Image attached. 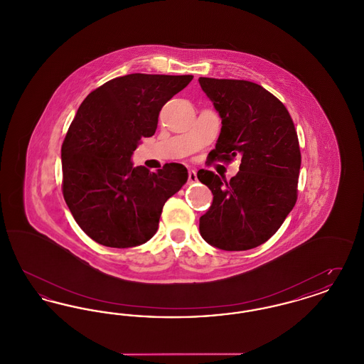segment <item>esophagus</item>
<instances>
[{
	"label": "esophagus",
	"instance_id": "obj_1",
	"mask_svg": "<svg viewBox=\"0 0 364 364\" xmlns=\"http://www.w3.org/2000/svg\"><path fill=\"white\" fill-rule=\"evenodd\" d=\"M196 180H198V177H196V171L195 169H190L188 171V183L192 184V183H196Z\"/></svg>",
	"mask_w": 364,
	"mask_h": 364
}]
</instances>
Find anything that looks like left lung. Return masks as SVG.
I'll list each match as a JSON object with an SVG mask.
<instances>
[{
	"mask_svg": "<svg viewBox=\"0 0 364 364\" xmlns=\"http://www.w3.org/2000/svg\"><path fill=\"white\" fill-rule=\"evenodd\" d=\"M223 128L211 159L242 158L229 181L200 169L198 178L213 192L199 220L206 242L224 251H245L267 242L297 199L300 147L284 104L263 87L235 79L199 77Z\"/></svg>",
	"mask_w": 364,
	"mask_h": 364,
	"instance_id": "1",
	"label": "left lung"
}]
</instances>
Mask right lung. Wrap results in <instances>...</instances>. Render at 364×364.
<instances>
[{"label":"right lung","instance_id":"add662e5","mask_svg":"<svg viewBox=\"0 0 364 364\" xmlns=\"http://www.w3.org/2000/svg\"><path fill=\"white\" fill-rule=\"evenodd\" d=\"M192 77L125 75L91 91L77 109L61 147L63 195L94 242L113 248L149 242L165 202L187 183L181 164L151 173L131 156L140 139L156 134L162 106Z\"/></svg>","mask_w":364,"mask_h":364}]
</instances>
